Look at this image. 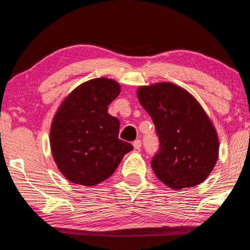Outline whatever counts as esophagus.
I'll use <instances>...</instances> for the list:
<instances>
[{
  "instance_id": "34e87169",
  "label": "esophagus",
  "mask_w": 250,
  "mask_h": 250,
  "mask_svg": "<svg viewBox=\"0 0 250 250\" xmlns=\"http://www.w3.org/2000/svg\"><path fill=\"white\" fill-rule=\"evenodd\" d=\"M133 146H134V148L135 149H141L142 148V142L139 141V139H137V141H135L134 143H133Z\"/></svg>"
}]
</instances>
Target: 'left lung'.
<instances>
[{
	"mask_svg": "<svg viewBox=\"0 0 250 250\" xmlns=\"http://www.w3.org/2000/svg\"><path fill=\"white\" fill-rule=\"evenodd\" d=\"M137 98L159 137V151L150 163L157 178L174 190L202 183L215 167L220 144L201 104L170 82L141 86Z\"/></svg>",
	"mask_w": 250,
	"mask_h": 250,
	"instance_id": "8db88e82",
	"label": "left lung"
}]
</instances>
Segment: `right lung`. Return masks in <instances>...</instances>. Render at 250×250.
I'll use <instances>...</instances> for the list:
<instances>
[{
    "mask_svg": "<svg viewBox=\"0 0 250 250\" xmlns=\"http://www.w3.org/2000/svg\"><path fill=\"white\" fill-rule=\"evenodd\" d=\"M120 92V84L112 79H92L77 86L56 112L50 127L51 152L70 182L99 185L133 150L129 143L118 138V118L107 113Z\"/></svg>",
    "mask_w": 250,
    "mask_h": 250,
    "instance_id": "1",
    "label": "right lung"
}]
</instances>
